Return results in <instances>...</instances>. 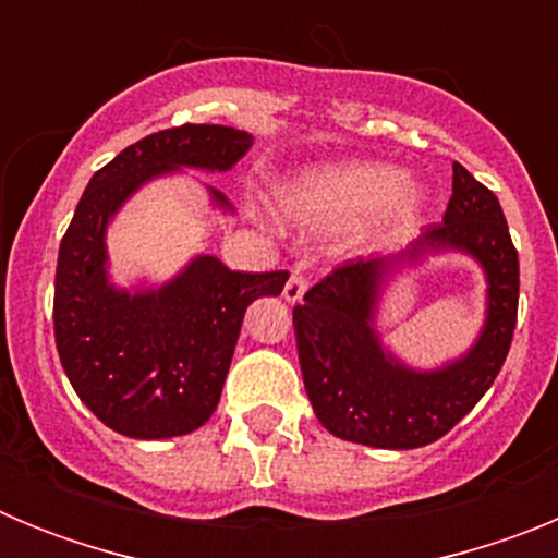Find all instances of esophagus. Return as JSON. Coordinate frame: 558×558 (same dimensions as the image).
<instances>
[{
  "mask_svg": "<svg viewBox=\"0 0 558 558\" xmlns=\"http://www.w3.org/2000/svg\"><path fill=\"white\" fill-rule=\"evenodd\" d=\"M307 293V276L302 274V270H293L288 279V284H284V302L295 304V302H302V295Z\"/></svg>",
  "mask_w": 558,
  "mask_h": 558,
  "instance_id": "esophagus-1",
  "label": "esophagus"
}]
</instances>
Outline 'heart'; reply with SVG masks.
<instances>
[{
  "label": "heart",
  "mask_w": 558,
  "mask_h": 558,
  "mask_svg": "<svg viewBox=\"0 0 558 558\" xmlns=\"http://www.w3.org/2000/svg\"><path fill=\"white\" fill-rule=\"evenodd\" d=\"M284 211L315 231H332L372 215L377 240L397 236L422 211L416 186L399 181V172L386 165H335L315 170L284 192Z\"/></svg>",
  "instance_id": "1"
}]
</instances>
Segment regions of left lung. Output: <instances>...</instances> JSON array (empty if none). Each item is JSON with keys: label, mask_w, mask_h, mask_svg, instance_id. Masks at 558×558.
<instances>
[{"label": "left lung", "mask_w": 558, "mask_h": 558, "mask_svg": "<svg viewBox=\"0 0 558 558\" xmlns=\"http://www.w3.org/2000/svg\"><path fill=\"white\" fill-rule=\"evenodd\" d=\"M458 250L487 276V322L471 352L418 373L388 353L373 329L387 276L425 255ZM520 302V263L495 192L452 165L445 223L405 251L335 268L295 304L299 363L313 411L332 436L379 450H413L450 433L489 391L511 349Z\"/></svg>", "instance_id": "8db88e82"}]
</instances>
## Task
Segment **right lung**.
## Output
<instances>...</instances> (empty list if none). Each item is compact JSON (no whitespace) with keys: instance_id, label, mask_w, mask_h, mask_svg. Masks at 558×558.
<instances>
[{"instance_id":"add662e5","label":"right lung","mask_w":558,"mask_h":558,"mask_svg":"<svg viewBox=\"0 0 558 558\" xmlns=\"http://www.w3.org/2000/svg\"><path fill=\"white\" fill-rule=\"evenodd\" d=\"M254 136L226 125L150 133L97 170L58 251L56 347L69 383L102 425L131 438L198 430L215 413L243 315L259 295L282 293L288 274H240L195 256L159 288L108 279L106 231L133 192L181 167L226 172ZM211 204L231 211L223 192Z\"/></svg>"}]
</instances>
